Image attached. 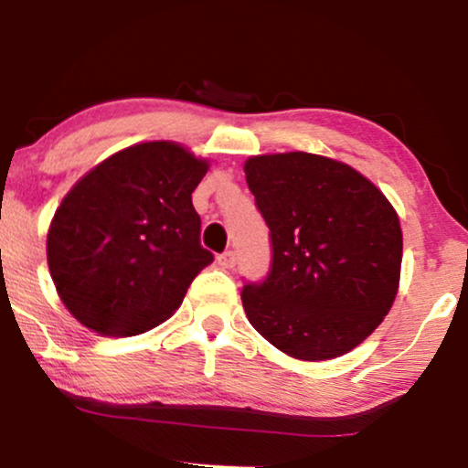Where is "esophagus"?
<instances>
[{"mask_svg":"<svg viewBox=\"0 0 468 468\" xmlns=\"http://www.w3.org/2000/svg\"><path fill=\"white\" fill-rule=\"evenodd\" d=\"M235 261H238V255H235V250H224L222 255L218 257V264L222 268H233Z\"/></svg>","mask_w":468,"mask_h":468,"instance_id":"34e87169","label":"esophagus"}]
</instances>
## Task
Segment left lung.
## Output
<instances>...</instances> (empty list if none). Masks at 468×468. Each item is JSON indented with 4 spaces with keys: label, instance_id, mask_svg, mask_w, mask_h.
I'll return each mask as SVG.
<instances>
[{
    "label": "left lung",
    "instance_id": "left-lung-1",
    "mask_svg": "<svg viewBox=\"0 0 468 468\" xmlns=\"http://www.w3.org/2000/svg\"><path fill=\"white\" fill-rule=\"evenodd\" d=\"M271 233V268L241 303L266 341L325 361L365 341L396 299L402 233L394 207L352 166L292 152L244 165Z\"/></svg>",
    "mask_w": 468,
    "mask_h": 468
}]
</instances>
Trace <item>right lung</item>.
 Here are the masks:
<instances>
[{
	"label": "right lung",
	"mask_w": 468,
	"mask_h": 468,
	"mask_svg": "<svg viewBox=\"0 0 468 468\" xmlns=\"http://www.w3.org/2000/svg\"><path fill=\"white\" fill-rule=\"evenodd\" d=\"M208 165L176 143L122 149L83 176L48 230L58 297L90 330L132 336L180 308L213 252L191 193Z\"/></svg>",
	"instance_id": "add662e5"
}]
</instances>
